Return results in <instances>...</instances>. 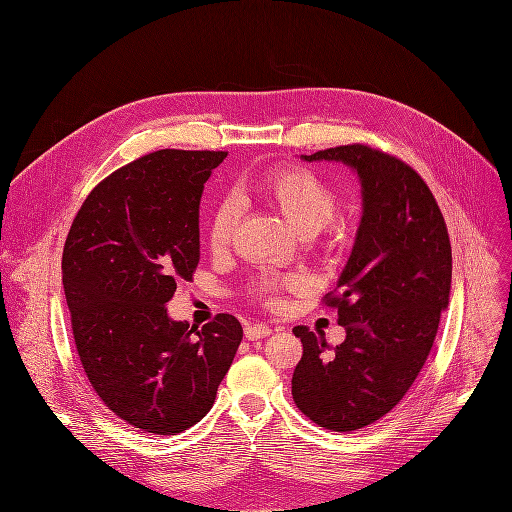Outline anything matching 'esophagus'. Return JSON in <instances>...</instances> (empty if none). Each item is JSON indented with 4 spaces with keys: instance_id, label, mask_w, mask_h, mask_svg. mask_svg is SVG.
Returning <instances> with one entry per match:
<instances>
[{
    "instance_id": "1",
    "label": "esophagus",
    "mask_w": 512,
    "mask_h": 512,
    "mask_svg": "<svg viewBox=\"0 0 512 512\" xmlns=\"http://www.w3.org/2000/svg\"><path fill=\"white\" fill-rule=\"evenodd\" d=\"M270 334H272V328L270 326H263V324H249L245 328V336L249 340H259V338H265V336H270Z\"/></svg>"
}]
</instances>
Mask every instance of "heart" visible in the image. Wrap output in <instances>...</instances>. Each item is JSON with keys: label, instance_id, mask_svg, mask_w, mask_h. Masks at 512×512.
<instances>
[{"label": "heart", "instance_id": "1", "mask_svg": "<svg viewBox=\"0 0 512 512\" xmlns=\"http://www.w3.org/2000/svg\"><path fill=\"white\" fill-rule=\"evenodd\" d=\"M253 193L267 207L278 211L284 222L301 236H313L326 232V242L340 238V228L332 226V218L338 209V193L334 186L319 174L303 166H280L259 176L253 184ZM238 224V207L234 201H224L213 211L207 238L211 249L220 251L230 245ZM305 284L301 276H288L282 280L265 278L255 284L253 292L267 303L276 301L280 288H299Z\"/></svg>", "mask_w": 512, "mask_h": 512}]
</instances>
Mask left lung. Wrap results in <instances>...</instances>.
I'll return each instance as SVG.
<instances>
[{
    "label": "left lung",
    "mask_w": 512,
    "mask_h": 512,
    "mask_svg": "<svg viewBox=\"0 0 512 512\" xmlns=\"http://www.w3.org/2000/svg\"><path fill=\"white\" fill-rule=\"evenodd\" d=\"M340 161L361 180L363 218L355 247L324 303L346 338L297 326L303 357L292 375L301 413L332 432H353L390 413L417 380L448 307L452 249L442 211L405 161L369 145L303 155Z\"/></svg>",
    "instance_id": "left-lung-1"
}]
</instances>
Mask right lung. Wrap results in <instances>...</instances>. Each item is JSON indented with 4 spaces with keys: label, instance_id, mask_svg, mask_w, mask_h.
Segmentation results:
<instances>
[{
    "label": "right lung",
    "instance_id": "obj_1",
    "mask_svg": "<svg viewBox=\"0 0 512 512\" xmlns=\"http://www.w3.org/2000/svg\"><path fill=\"white\" fill-rule=\"evenodd\" d=\"M226 155L161 149L134 159L93 188L64 245L80 363L103 405L149 434H180L209 413L242 340L230 313L197 330L166 309L197 270L203 184Z\"/></svg>",
    "mask_w": 512,
    "mask_h": 512
}]
</instances>
